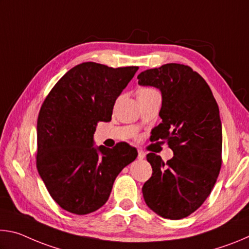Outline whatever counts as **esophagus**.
Listing matches in <instances>:
<instances>
[{
    "label": "esophagus",
    "mask_w": 249,
    "mask_h": 249,
    "mask_svg": "<svg viewBox=\"0 0 249 249\" xmlns=\"http://www.w3.org/2000/svg\"><path fill=\"white\" fill-rule=\"evenodd\" d=\"M145 156H146V154L144 153V151H142V150H138V156H137L138 160H142V159L145 158Z\"/></svg>",
    "instance_id": "esophagus-1"
}]
</instances>
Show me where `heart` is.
Segmentation results:
<instances>
[{"mask_svg": "<svg viewBox=\"0 0 249 249\" xmlns=\"http://www.w3.org/2000/svg\"><path fill=\"white\" fill-rule=\"evenodd\" d=\"M153 92H156L155 90L150 89V88H142L137 91V96H142V95H146V94H149V93H153Z\"/></svg>", "mask_w": 249, "mask_h": 249, "instance_id": "heart-1", "label": "heart"}]
</instances>
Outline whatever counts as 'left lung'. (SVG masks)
Listing matches in <instances>:
<instances>
[{"instance_id": "obj_1", "label": "left lung", "mask_w": 249, "mask_h": 249, "mask_svg": "<svg viewBox=\"0 0 249 249\" xmlns=\"http://www.w3.org/2000/svg\"><path fill=\"white\" fill-rule=\"evenodd\" d=\"M137 79L140 86L161 92V123L151 140H166L174 151L166 163L158 155H147L153 176L142 185V196L159 216L180 220L203 204L220 174V109L205 80L188 66L166 64Z\"/></svg>"}]
</instances>
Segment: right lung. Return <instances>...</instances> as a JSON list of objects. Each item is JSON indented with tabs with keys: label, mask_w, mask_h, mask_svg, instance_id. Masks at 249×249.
Wrapping results in <instances>:
<instances>
[{
	"label": "right lung",
	"mask_w": 249,
	"mask_h": 249,
	"mask_svg": "<svg viewBox=\"0 0 249 249\" xmlns=\"http://www.w3.org/2000/svg\"><path fill=\"white\" fill-rule=\"evenodd\" d=\"M138 67L83 62L53 88L37 120V169L49 195L66 211L84 215L103 206L113 183L137 157L126 142L94 146L98 122H109L115 101Z\"/></svg>",
	"instance_id": "add662e5"
}]
</instances>
